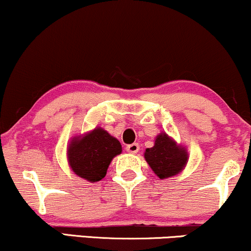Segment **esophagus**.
I'll return each instance as SVG.
<instances>
[{
	"label": "esophagus",
	"instance_id": "1",
	"mask_svg": "<svg viewBox=\"0 0 251 251\" xmlns=\"http://www.w3.org/2000/svg\"><path fill=\"white\" fill-rule=\"evenodd\" d=\"M126 150L128 151L129 153H137L138 150H140V145L137 143H132V144H129L126 147Z\"/></svg>",
	"mask_w": 251,
	"mask_h": 251
}]
</instances>
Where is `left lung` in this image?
Here are the masks:
<instances>
[{
  "label": "left lung",
  "mask_w": 251,
  "mask_h": 251,
  "mask_svg": "<svg viewBox=\"0 0 251 251\" xmlns=\"http://www.w3.org/2000/svg\"><path fill=\"white\" fill-rule=\"evenodd\" d=\"M145 160L160 179L178 175L187 162V152L166 134L157 136L152 148L145 150Z\"/></svg>",
  "instance_id": "1"
}]
</instances>
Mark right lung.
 I'll list each match as a JSON object with an SVG mask.
<instances>
[{"label": "right lung", "instance_id": "right-lung-1", "mask_svg": "<svg viewBox=\"0 0 251 251\" xmlns=\"http://www.w3.org/2000/svg\"><path fill=\"white\" fill-rule=\"evenodd\" d=\"M121 151L122 147L116 138L103 129L97 128L82 138L71 142L69 162L79 177L99 181L106 176L111 159Z\"/></svg>", "mask_w": 251, "mask_h": 251}]
</instances>
